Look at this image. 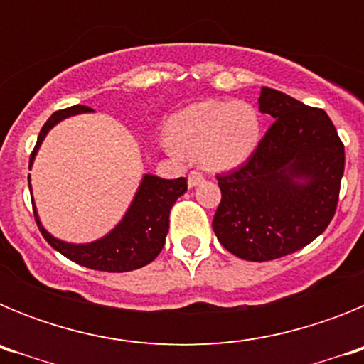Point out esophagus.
<instances>
[{
	"label": "esophagus",
	"instance_id": "34e87169",
	"mask_svg": "<svg viewBox=\"0 0 364 364\" xmlns=\"http://www.w3.org/2000/svg\"><path fill=\"white\" fill-rule=\"evenodd\" d=\"M200 182H204V175H202L200 171H197V169H193V171H189V175H188L189 188L200 184Z\"/></svg>",
	"mask_w": 364,
	"mask_h": 364
}]
</instances>
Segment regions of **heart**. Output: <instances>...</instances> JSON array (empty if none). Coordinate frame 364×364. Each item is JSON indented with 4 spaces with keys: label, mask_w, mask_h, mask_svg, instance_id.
<instances>
[{
    "label": "heart",
    "mask_w": 364,
    "mask_h": 364,
    "mask_svg": "<svg viewBox=\"0 0 364 364\" xmlns=\"http://www.w3.org/2000/svg\"><path fill=\"white\" fill-rule=\"evenodd\" d=\"M169 151L200 154L213 169L239 166L259 144L260 120L246 102L208 100L176 112L169 122Z\"/></svg>",
    "instance_id": "1"
}]
</instances>
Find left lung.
<instances>
[{"mask_svg":"<svg viewBox=\"0 0 364 364\" xmlns=\"http://www.w3.org/2000/svg\"><path fill=\"white\" fill-rule=\"evenodd\" d=\"M260 111L273 124L235 171L217 175L222 198L213 231L228 252L264 262L297 252L332 222L345 146L319 107L262 87Z\"/></svg>","mask_w":364,"mask_h":364,"instance_id":"obj_1","label":"left lung"}]
</instances>
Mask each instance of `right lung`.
<instances>
[{"instance_id": "obj_1", "label": "right lung", "mask_w": 364, "mask_h": 364, "mask_svg": "<svg viewBox=\"0 0 364 364\" xmlns=\"http://www.w3.org/2000/svg\"><path fill=\"white\" fill-rule=\"evenodd\" d=\"M87 111H92V109L87 107V105H73V107L54 112L41 127L36 146L31 153L28 167L34 160V154H36L41 140L54 124L70 117V114ZM186 191H188V180L184 176L166 180L146 175L129 211L125 213L124 220L107 237L91 244H78L76 246V244L62 242L41 228L36 211H34V218H36V224L43 235V239L54 250H58L63 257L70 259L76 264L98 269V272H131V269L144 268L146 264H149L151 260L156 259L159 253L162 252L167 230H169V211H171L176 198L182 197Z\"/></svg>"}]
</instances>
